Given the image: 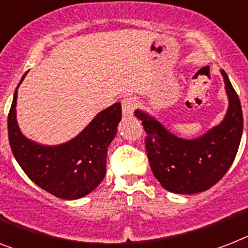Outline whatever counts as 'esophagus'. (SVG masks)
<instances>
[{
	"label": "esophagus",
	"mask_w": 248,
	"mask_h": 248,
	"mask_svg": "<svg viewBox=\"0 0 248 248\" xmlns=\"http://www.w3.org/2000/svg\"><path fill=\"white\" fill-rule=\"evenodd\" d=\"M138 107V100L132 98V96H128V98H124L122 100V113H124V117H130L134 114L135 108Z\"/></svg>",
	"instance_id": "esophagus-1"
}]
</instances>
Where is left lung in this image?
Masks as SVG:
<instances>
[{
    "label": "left lung",
    "mask_w": 248,
    "mask_h": 248,
    "mask_svg": "<svg viewBox=\"0 0 248 248\" xmlns=\"http://www.w3.org/2000/svg\"><path fill=\"white\" fill-rule=\"evenodd\" d=\"M228 95V109L219 124L195 139H182L156 118L136 109L146 132L145 146L156 180L173 194L191 195L209 190L231 168L242 138L243 116L238 95L220 70Z\"/></svg>",
    "instance_id": "8db88e82"
}]
</instances>
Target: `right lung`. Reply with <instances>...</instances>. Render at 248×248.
Segmentation results:
<instances>
[{"instance_id":"add662e5","label":"right lung","mask_w":248,"mask_h":248,"mask_svg":"<svg viewBox=\"0 0 248 248\" xmlns=\"http://www.w3.org/2000/svg\"><path fill=\"white\" fill-rule=\"evenodd\" d=\"M17 88L7 120L10 146L16 162L37 186L56 197L78 200L89 195L106 176L107 150L117 135L121 104L114 103L99 112L70 141L42 145L25 138L17 124Z\"/></svg>"}]
</instances>
